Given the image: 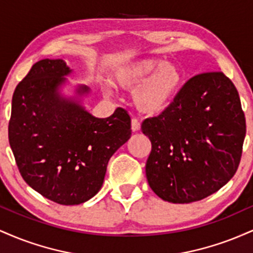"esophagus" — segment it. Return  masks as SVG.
<instances>
[{
    "instance_id": "34e87169",
    "label": "esophagus",
    "mask_w": 253,
    "mask_h": 253,
    "mask_svg": "<svg viewBox=\"0 0 253 253\" xmlns=\"http://www.w3.org/2000/svg\"><path fill=\"white\" fill-rule=\"evenodd\" d=\"M130 127H132L133 132H138L140 129V123H139L136 119H132V123H130Z\"/></svg>"
}]
</instances>
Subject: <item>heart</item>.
Masks as SVG:
<instances>
[{"mask_svg": "<svg viewBox=\"0 0 253 253\" xmlns=\"http://www.w3.org/2000/svg\"><path fill=\"white\" fill-rule=\"evenodd\" d=\"M114 80L120 88L134 90L136 109L153 115L169 107L181 89L183 75L175 63L150 58L125 64L115 72Z\"/></svg>", "mask_w": 253, "mask_h": 253, "instance_id": "b5f03b06", "label": "heart"}]
</instances>
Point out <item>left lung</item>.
<instances>
[{"mask_svg":"<svg viewBox=\"0 0 253 253\" xmlns=\"http://www.w3.org/2000/svg\"><path fill=\"white\" fill-rule=\"evenodd\" d=\"M141 130L152 150L151 189L164 201L190 203L211 195L234 176L246 134L236 86L222 72L191 77L170 106Z\"/></svg>","mask_w":253,"mask_h":253,"instance_id":"left-lung-1","label":"left lung"}]
</instances>
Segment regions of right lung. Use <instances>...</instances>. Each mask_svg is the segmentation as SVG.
Segmentation results:
<instances>
[{
    "label": "right lung",
    "mask_w": 253,
    "mask_h": 253,
    "mask_svg": "<svg viewBox=\"0 0 253 253\" xmlns=\"http://www.w3.org/2000/svg\"><path fill=\"white\" fill-rule=\"evenodd\" d=\"M72 70L63 59H42L17 84L11 100L9 144L20 173L34 190L64 206L91 199L103 184L110 157L130 138V118L117 108L95 118L82 104L90 88L62 86Z\"/></svg>",
    "instance_id": "right-lung-1"
}]
</instances>
